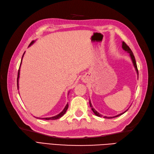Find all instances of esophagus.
<instances>
[{"label":"esophagus","mask_w":154,"mask_h":154,"mask_svg":"<svg viewBox=\"0 0 154 154\" xmlns=\"http://www.w3.org/2000/svg\"><path fill=\"white\" fill-rule=\"evenodd\" d=\"M83 82H85V83H86V82H87V79H83Z\"/></svg>","instance_id":"34e87169"}]
</instances>
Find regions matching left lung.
Returning <instances> with one entry per match:
<instances>
[{
    "label": "left lung",
    "instance_id": "obj_1",
    "mask_svg": "<svg viewBox=\"0 0 154 154\" xmlns=\"http://www.w3.org/2000/svg\"><path fill=\"white\" fill-rule=\"evenodd\" d=\"M122 48H123V49L124 50V51H127V52L129 53V55H130V56H131V60H132V62H133V63L134 67H135V69H136V71H137V75H138V68H137V63H136V60H135V58H134V54H133V52H132L131 48H129V46H128L125 42H122ZM89 104H90V106H91V109H92V112H94V113L95 114V115H96V116L102 117V115H101V114H100V113L97 112V111H96V110L93 108V107H92L91 100L89 101ZM127 110H126L125 112L121 113L119 114V115H117V116H113V117H106V116H104L103 117H104V118H108V119H112V118H114V117H117L120 116L121 115H122V114H123L124 113H125V112H127Z\"/></svg>",
    "mask_w": 154,
    "mask_h": 154
}]
</instances>
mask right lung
<instances>
[{"label":"right lung","mask_w":154,"mask_h":154,"mask_svg":"<svg viewBox=\"0 0 154 154\" xmlns=\"http://www.w3.org/2000/svg\"><path fill=\"white\" fill-rule=\"evenodd\" d=\"M35 42V41H32L31 43H30V45H29V46H30L31 45H33V43ZM24 54H25V52L23 53V56H22V58H23V55H24ZM21 61H22V59H21ZM21 63H20V68H19V70H18V73H17V89L19 88V86H18V81H19V77H20V66H21ZM67 108H68V103H67L66 104V106H65V108H64V109H63V111L62 112H60L59 114H58V115H56V116H53V117H44V118H40V117H37V119H45V120H54V119H60V117H62L64 114L66 113V111H67Z\"/></svg>","instance_id":"1"}]
</instances>
